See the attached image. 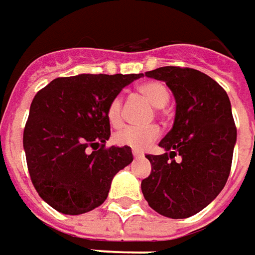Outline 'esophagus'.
Returning <instances> with one entry per match:
<instances>
[{
    "mask_svg": "<svg viewBox=\"0 0 255 255\" xmlns=\"http://www.w3.org/2000/svg\"><path fill=\"white\" fill-rule=\"evenodd\" d=\"M132 155H134V157H141L143 156V153L142 152H139V150H132Z\"/></svg>",
    "mask_w": 255,
    "mask_h": 255,
    "instance_id": "obj_1",
    "label": "esophagus"
}]
</instances>
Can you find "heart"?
<instances>
[{
  "instance_id": "b5f03b06",
  "label": "heart",
  "mask_w": 255,
  "mask_h": 255,
  "mask_svg": "<svg viewBox=\"0 0 255 255\" xmlns=\"http://www.w3.org/2000/svg\"><path fill=\"white\" fill-rule=\"evenodd\" d=\"M136 92L156 109L164 107L170 99L167 86L160 81L143 82L136 88ZM106 116L113 127H119L123 123V98L121 96H114L110 100L107 110H106ZM157 136H159V128L156 126L145 128L126 127L120 129L119 132H116L114 142L117 145L128 146L131 149L143 150L145 148H148Z\"/></svg>"
}]
</instances>
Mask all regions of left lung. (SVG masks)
<instances>
[{"label":"left lung","instance_id":"8db88e82","mask_svg":"<svg viewBox=\"0 0 255 255\" xmlns=\"http://www.w3.org/2000/svg\"><path fill=\"white\" fill-rule=\"evenodd\" d=\"M145 75L170 88L176 117L159 142L166 152L146 155L152 171L142 180V194L157 214L188 218L211 204L229 177L237 136L229 96L216 81L193 68L162 67Z\"/></svg>","mask_w":255,"mask_h":255}]
</instances>
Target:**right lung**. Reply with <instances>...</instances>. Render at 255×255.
I'll list each match as a JSON object with an SVG mask.
<instances>
[{"instance_id": "obj_1", "label": "right lung", "mask_w": 255, "mask_h": 255, "mask_svg": "<svg viewBox=\"0 0 255 255\" xmlns=\"http://www.w3.org/2000/svg\"><path fill=\"white\" fill-rule=\"evenodd\" d=\"M142 74H81L55 78L36 93L23 131V149L33 186L65 215L100 207L113 177L132 162L128 146L106 148V110L124 86Z\"/></svg>"}]
</instances>
